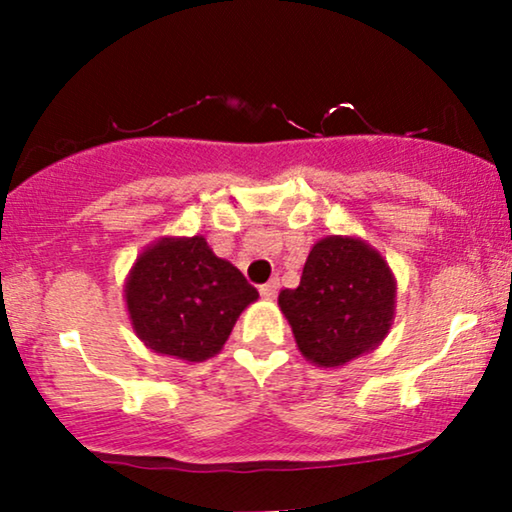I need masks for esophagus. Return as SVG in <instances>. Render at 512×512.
Returning <instances> with one entry per match:
<instances>
[{
  "label": "esophagus",
  "mask_w": 512,
  "mask_h": 512,
  "mask_svg": "<svg viewBox=\"0 0 512 512\" xmlns=\"http://www.w3.org/2000/svg\"><path fill=\"white\" fill-rule=\"evenodd\" d=\"M258 291H261V296H263V298H268V300L277 298V293H279V279H277V277H275V279H270V282H268V284H263L261 289H258Z\"/></svg>",
  "instance_id": "1"
}]
</instances>
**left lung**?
Wrapping results in <instances>:
<instances>
[{
	"label": "left lung",
	"instance_id": "obj_1",
	"mask_svg": "<svg viewBox=\"0 0 512 512\" xmlns=\"http://www.w3.org/2000/svg\"><path fill=\"white\" fill-rule=\"evenodd\" d=\"M279 310L307 361L342 368L389 335L396 277L366 240L326 235L310 249L298 289L279 293Z\"/></svg>",
	"mask_w": 512,
	"mask_h": 512
}]
</instances>
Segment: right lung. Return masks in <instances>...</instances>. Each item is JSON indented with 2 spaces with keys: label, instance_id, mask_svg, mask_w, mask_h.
I'll return each mask as SVG.
<instances>
[{
  "label": "right lung",
  "instance_id": "obj_1",
  "mask_svg": "<svg viewBox=\"0 0 512 512\" xmlns=\"http://www.w3.org/2000/svg\"><path fill=\"white\" fill-rule=\"evenodd\" d=\"M123 298L132 331L151 352L200 363L221 352L258 291L202 235H167L132 263Z\"/></svg>",
  "mask_w": 512,
  "mask_h": 512
}]
</instances>
